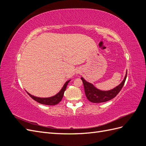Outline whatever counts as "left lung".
I'll use <instances>...</instances> for the list:
<instances>
[{
    "label": "left lung",
    "mask_w": 146,
    "mask_h": 146,
    "mask_svg": "<svg viewBox=\"0 0 146 146\" xmlns=\"http://www.w3.org/2000/svg\"><path fill=\"white\" fill-rule=\"evenodd\" d=\"M127 70L125 78L120 85L114 88L113 90L106 91H100L97 89L93 86V85L86 82L85 79L82 77L81 79L83 83L84 90H85V92L87 99L92 103H102L107 102L115 98L121 90L123 85H124L127 78Z\"/></svg>",
    "instance_id": "obj_1"
}]
</instances>
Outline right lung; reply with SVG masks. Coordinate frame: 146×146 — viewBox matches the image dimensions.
<instances>
[{"instance_id":"1","label":"right lung","mask_w":146,"mask_h":146,"mask_svg":"<svg viewBox=\"0 0 146 146\" xmlns=\"http://www.w3.org/2000/svg\"><path fill=\"white\" fill-rule=\"evenodd\" d=\"M70 80H68L65 83L63 87L62 88V89L61 90V91L58 92V94H56L55 96L51 97V98H37V97L33 96L32 95H31L29 94V92H27V94L32 98L33 100L35 101L38 102V103L44 104V105H55L58 104L62 100V98L63 97L64 91L66 89V87H67V85L68 83L69 82Z\"/></svg>"}]
</instances>
